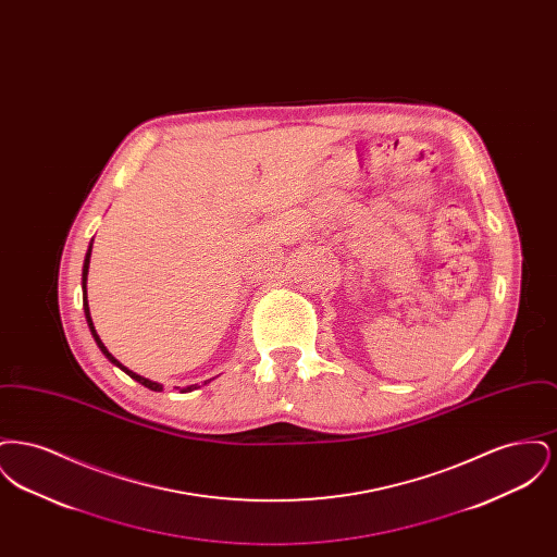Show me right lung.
I'll return each instance as SVG.
<instances>
[{
	"mask_svg": "<svg viewBox=\"0 0 557 557\" xmlns=\"http://www.w3.org/2000/svg\"><path fill=\"white\" fill-rule=\"evenodd\" d=\"M91 244H94V239L89 242V248H87V255H85V261H83V280H81V284H83V311H85V319H87V325H89V332H91V336H94V341H96V345L100 346V350L104 352V357H107L108 361L112 363V366H116V368H121V370L125 371L129 377H133L135 382H139L141 386H146V388H150V391H154V393H160L162 391V384L159 382H152V380H148V377H144V375H139V373H135V371L127 370L121 361H116L110 352H108L107 346L104 343L100 341V336H98V332H96V327H94V321H91V313H89V305H87V273H89V259H91ZM214 380V377H211ZM211 380H207V382H211ZM205 382V384H207ZM194 388H200L198 384H191V386H186V388H182L180 393H191Z\"/></svg>",
	"mask_w": 557,
	"mask_h": 557,
	"instance_id": "obj_1",
	"label": "right lung"
}]
</instances>
